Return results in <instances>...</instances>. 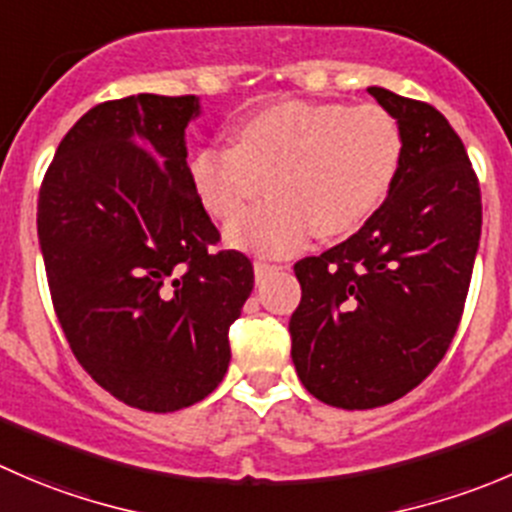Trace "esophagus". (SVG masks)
<instances>
[{
	"label": "esophagus",
	"instance_id": "1",
	"mask_svg": "<svg viewBox=\"0 0 512 512\" xmlns=\"http://www.w3.org/2000/svg\"><path fill=\"white\" fill-rule=\"evenodd\" d=\"M275 270H280V267H277V265H270V262H262V260H257V262H255V280L260 282L262 277H265V275H270V272H275Z\"/></svg>",
	"mask_w": 512,
	"mask_h": 512
}]
</instances>
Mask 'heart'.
<instances>
[{"label":"heart","mask_w":512,"mask_h":512,"mask_svg":"<svg viewBox=\"0 0 512 512\" xmlns=\"http://www.w3.org/2000/svg\"><path fill=\"white\" fill-rule=\"evenodd\" d=\"M400 122L380 104L290 99L247 114L232 147L192 155L190 185L207 215L242 220L267 192L270 205L230 240L262 255H287L315 230L340 240L360 230L393 190L403 165Z\"/></svg>","instance_id":"b5f03b06"}]
</instances>
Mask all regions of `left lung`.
Listing matches in <instances>:
<instances>
[{
  "label": "left lung",
  "instance_id": "1",
  "mask_svg": "<svg viewBox=\"0 0 512 512\" xmlns=\"http://www.w3.org/2000/svg\"><path fill=\"white\" fill-rule=\"evenodd\" d=\"M367 92L405 150L380 210L340 245L295 262L292 362L307 393L342 410L403 398L438 367L463 317L483 225L463 140L428 102Z\"/></svg>",
  "mask_w": 512,
  "mask_h": 512
}]
</instances>
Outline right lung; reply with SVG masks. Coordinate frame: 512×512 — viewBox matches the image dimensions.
<instances>
[{
  "mask_svg": "<svg viewBox=\"0 0 512 512\" xmlns=\"http://www.w3.org/2000/svg\"><path fill=\"white\" fill-rule=\"evenodd\" d=\"M200 99L132 94L89 109L59 142L37 202L52 305L79 365L145 413L205 400L230 365L252 262L190 185L185 127Z\"/></svg>",
  "mask_w": 512,
  "mask_h": 512,
  "instance_id": "1",
  "label": "right lung"
}]
</instances>
